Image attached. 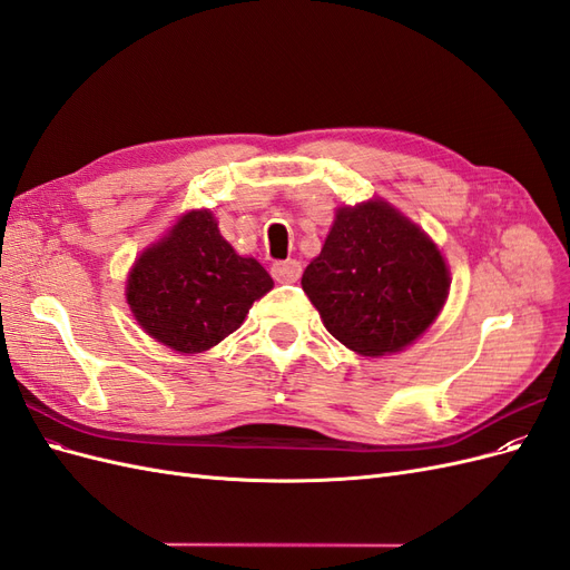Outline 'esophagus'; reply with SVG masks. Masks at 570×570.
<instances>
[{
  "mask_svg": "<svg viewBox=\"0 0 570 570\" xmlns=\"http://www.w3.org/2000/svg\"><path fill=\"white\" fill-rule=\"evenodd\" d=\"M271 273H273L275 281L295 283L302 275V264L297 262V258H285V262H275L271 266Z\"/></svg>",
  "mask_w": 570,
  "mask_h": 570,
  "instance_id": "1",
  "label": "esophagus"
}]
</instances>
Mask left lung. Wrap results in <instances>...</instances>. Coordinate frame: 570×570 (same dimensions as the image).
<instances>
[{
  "label": "left lung",
  "mask_w": 570,
  "mask_h": 570,
  "mask_svg": "<svg viewBox=\"0 0 570 570\" xmlns=\"http://www.w3.org/2000/svg\"><path fill=\"white\" fill-rule=\"evenodd\" d=\"M302 287L344 347L383 356L404 350L438 318L450 271L433 239L373 199L337 212Z\"/></svg>",
  "instance_id": "obj_1"
}]
</instances>
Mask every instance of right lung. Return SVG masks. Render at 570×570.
<instances>
[{
    "label": "right lung",
    "instance_id": "add662e5",
    "mask_svg": "<svg viewBox=\"0 0 570 570\" xmlns=\"http://www.w3.org/2000/svg\"><path fill=\"white\" fill-rule=\"evenodd\" d=\"M271 287L266 268L235 254L209 212H189L137 258L126 297L154 340L197 354L237 331Z\"/></svg>",
    "mask_w": 570,
    "mask_h": 570
}]
</instances>
